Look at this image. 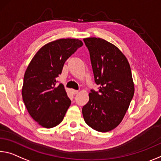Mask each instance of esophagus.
<instances>
[{
    "instance_id": "esophagus-1",
    "label": "esophagus",
    "mask_w": 161,
    "mask_h": 161,
    "mask_svg": "<svg viewBox=\"0 0 161 161\" xmlns=\"http://www.w3.org/2000/svg\"><path fill=\"white\" fill-rule=\"evenodd\" d=\"M71 92H72L74 94H77L79 92V91L75 90H71Z\"/></svg>"
}]
</instances>
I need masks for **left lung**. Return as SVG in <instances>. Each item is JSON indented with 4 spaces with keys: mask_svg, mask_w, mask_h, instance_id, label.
I'll return each mask as SVG.
<instances>
[{
    "mask_svg": "<svg viewBox=\"0 0 161 161\" xmlns=\"http://www.w3.org/2000/svg\"><path fill=\"white\" fill-rule=\"evenodd\" d=\"M90 52L94 81L82 108L84 119L97 131L105 132L122 122L134 95V83L128 61L116 46L100 38L84 39Z\"/></svg>",
    "mask_w": 161,
    "mask_h": 161,
    "instance_id": "8db88e82",
    "label": "left lung"
}]
</instances>
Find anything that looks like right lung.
<instances>
[{
  "label": "right lung",
  "mask_w": 161,
  "mask_h": 161,
  "mask_svg": "<svg viewBox=\"0 0 161 161\" xmlns=\"http://www.w3.org/2000/svg\"><path fill=\"white\" fill-rule=\"evenodd\" d=\"M83 45L80 39H61L38 51L25 70L22 97L28 112L41 126L52 128L63 120L71 104L64 86L56 78L67 58Z\"/></svg>",
  "instance_id": "add662e5"
}]
</instances>
